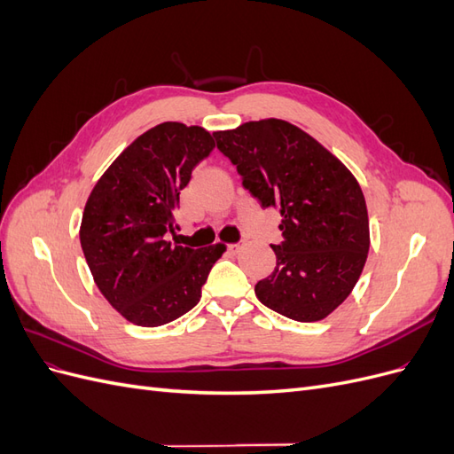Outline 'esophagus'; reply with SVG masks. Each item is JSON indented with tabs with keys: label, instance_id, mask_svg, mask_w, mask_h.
<instances>
[{
	"label": "esophagus",
	"instance_id": "obj_1",
	"mask_svg": "<svg viewBox=\"0 0 454 454\" xmlns=\"http://www.w3.org/2000/svg\"><path fill=\"white\" fill-rule=\"evenodd\" d=\"M227 250H229V254L237 255V254L240 252V244H229V246H227Z\"/></svg>",
	"mask_w": 454,
	"mask_h": 454
}]
</instances>
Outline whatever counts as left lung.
<instances>
[{"mask_svg":"<svg viewBox=\"0 0 454 454\" xmlns=\"http://www.w3.org/2000/svg\"><path fill=\"white\" fill-rule=\"evenodd\" d=\"M244 187L263 208H280L277 267L255 284L257 299L286 318L318 322L345 301L369 252L362 187L332 151L282 119L214 132Z\"/></svg>","mask_w":454,"mask_h":454,"instance_id":"obj_1","label":"left lung"}]
</instances>
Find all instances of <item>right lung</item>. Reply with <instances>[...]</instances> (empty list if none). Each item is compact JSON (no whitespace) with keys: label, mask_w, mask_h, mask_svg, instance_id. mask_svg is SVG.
<instances>
[{"label":"right lung","mask_w":454,"mask_h":454,"mask_svg":"<svg viewBox=\"0 0 454 454\" xmlns=\"http://www.w3.org/2000/svg\"><path fill=\"white\" fill-rule=\"evenodd\" d=\"M214 147L202 127L160 122L109 164L87 199L79 227L87 265L107 303L136 325H164L193 309L225 252L167 240L180 191Z\"/></svg>","instance_id":"add662e5"}]
</instances>
